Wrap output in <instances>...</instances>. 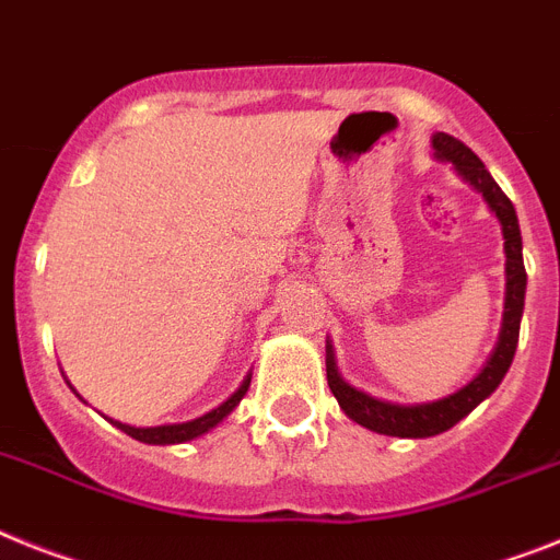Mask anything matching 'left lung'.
<instances>
[{"label":"left lung","instance_id":"1","mask_svg":"<svg viewBox=\"0 0 560 560\" xmlns=\"http://www.w3.org/2000/svg\"><path fill=\"white\" fill-rule=\"evenodd\" d=\"M432 150L435 159L453 162L455 173L476 187L483 196V201L490 205L492 213L501 222V233H504V253H506V299H504V324H501V336L492 350L490 361L483 364L481 373L462 387L458 393L439 401L427 404H389L382 398H373L361 389L350 387V384L338 375L336 355H332V345L327 341V384H330L332 396H336L338 407L355 421V424L368 427L382 435H398V439H430L439 432L450 430L462 421L464 416L476 410L478 404L487 396L495 393L501 378L506 375L518 347V330H521V313H524V293H527V270H524V253H521V228L518 215L512 201L506 199L504 190L495 185V178L483 167L481 159L472 153L464 142H458L450 133L432 136Z\"/></svg>","mask_w":560,"mask_h":560}]
</instances>
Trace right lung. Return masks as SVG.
<instances>
[{"instance_id":"add662e5","label":"right lung","mask_w":560,"mask_h":560,"mask_svg":"<svg viewBox=\"0 0 560 560\" xmlns=\"http://www.w3.org/2000/svg\"><path fill=\"white\" fill-rule=\"evenodd\" d=\"M247 387H250V375L244 378L242 387L233 393V396L228 398L224 404H219L215 410L205 412V416L192 418V421H185V424H162V427H130V424H121V421H113V418H107L113 427H119L121 432H128L130 439L142 441V444H185V441H192L199 439V435H205V432L213 430L215 424H222L224 418L230 416V412L236 410V404L242 401L244 393H247Z\"/></svg>"}]
</instances>
